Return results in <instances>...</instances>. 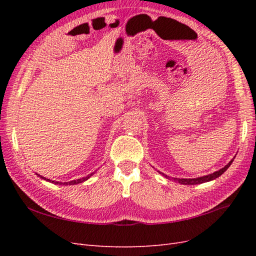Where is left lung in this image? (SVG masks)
Masks as SVG:
<instances>
[{"label":"left lung","instance_id":"left-lung-1","mask_svg":"<svg viewBox=\"0 0 256 256\" xmlns=\"http://www.w3.org/2000/svg\"><path fill=\"white\" fill-rule=\"evenodd\" d=\"M232 162H233V160H230L226 166L222 168L221 170H219V171H216L212 174H209V175L202 176V177H198V178H174V180L182 184H203L206 182H210L212 180H216V177L221 176L224 172H226V170L230 168V166L232 164ZM162 175H164V174H162ZM164 176L168 178L166 175H164Z\"/></svg>","mask_w":256,"mask_h":256}]
</instances>
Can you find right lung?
Here are the masks:
<instances>
[{
	"label": "right lung",
	"mask_w": 256,
	"mask_h": 256,
	"mask_svg": "<svg viewBox=\"0 0 256 256\" xmlns=\"http://www.w3.org/2000/svg\"><path fill=\"white\" fill-rule=\"evenodd\" d=\"M94 174V173H92V174H90V175H88L86 177H83V178H80V180H72V182H54V180H47V178H44V177H42V176H40V175H38V176H40L42 178H44V180H48V182H54V184H65V186H67V184H79V182H85L86 180H88V178Z\"/></svg>",
	"instance_id": "1"
}]
</instances>
